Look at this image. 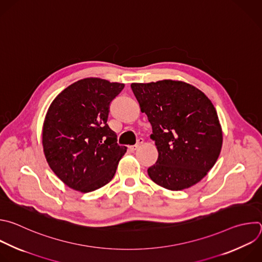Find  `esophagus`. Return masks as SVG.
Wrapping results in <instances>:
<instances>
[{
  "label": "esophagus",
  "instance_id": "1",
  "mask_svg": "<svg viewBox=\"0 0 262 262\" xmlns=\"http://www.w3.org/2000/svg\"><path fill=\"white\" fill-rule=\"evenodd\" d=\"M142 142H143V139H142V138H139V139H138V141H137V143H136L135 145L130 146V150H132V151L136 150V149H137V148L142 144Z\"/></svg>",
  "mask_w": 262,
  "mask_h": 262
}]
</instances>
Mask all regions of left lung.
Returning a JSON list of instances; mask_svg holds the SVG:
<instances>
[{
  "mask_svg": "<svg viewBox=\"0 0 262 262\" xmlns=\"http://www.w3.org/2000/svg\"><path fill=\"white\" fill-rule=\"evenodd\" d=\"M131 89L159 152L147 169L150 180L172 191L197 184L215 165L223 141L211 100L195 86L170 79L132 83Z\"/></svg>",
  "mask_w": 262,
  "mask_h": 262,
  "instance_id": "left-lung-1",
  "label": "left lung"
}]
</instances>
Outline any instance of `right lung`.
I'll return each instance as SVG.
<instances>
[{"label":"right lung","instance_id":"right-lung-1","mask_svg":"<svg viewBox=\"0 0 262 262\" xmlns=\"http://www.w3.org/2000/svg\"><path fill=\"white\" fill-rule=\"evenodd\" d=\"M124 83L90 77L78 80L52 101L42 144L46 161L68 187L82 193L108 184L127 147L117 143L107 125L110 105Z\"/></svg>","mask_w":262,"mask_h":262}]
</instances>
